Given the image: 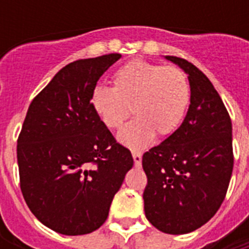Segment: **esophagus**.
Wrapping results in <instances>:
<instances>
[{"mask_svg":"<svg viewBox=\"0 0 249 249\" xmlns=\"http://www.w3.org/2000/svg\"><path fill=\"white\" fill-rule=\"evenodd\" d=\"M133 159H134V165L136 168H141L142 165V154L141 152H133Z\"/></svg>","mask_w":249,"mask_h":249,"instance_id":"1","label":"esophagus"}]
</instances>
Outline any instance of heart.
Wrapping results in <instances>:
<instances>
[{"instance_id":"b5f03b06","label":"heart","mask_w":249,"mask_h":249,"mask_svg":"<svg viewBox=\"0 0 249 249\" xmlns=\"http://www.w3.org/2000/svg\"><path fill=\"white\" fill-rule=\"evenodd\" d=\"M191 89L185 72L143 60L124 64L113 75V88L95 86L91 107L109 129L120 128L132 113L136 119L117 133L132 150L147 147L156 134H173L185 119Z\"/></svg>"}]
</instances>
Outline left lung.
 Returning a JSON list of instances; mask_svg holds the SVG:
<instances>
[{"label":"left lung","instance_id":"obj_1","mask_svg":"<svg viewBox=\"0 0 249 249\" xmlns=\"http://www.w3.org/2000/svg\"><path fill=\"white\" fill-rule=\"evenodd\" d=\"M164 58L187 75L191 98L181 126L142 158L144 213L158 230L181 235L207 224L224 201L234 165L232 126L208 77L186 59Z\"/></svg>","mask_w":249,"mask_h":249}]
</instances>
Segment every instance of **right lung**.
<instances>
[{"label":"right lung","mask_w":249,"mask_h":249,"mask_svg":"<svg viewBox=\"0 0 249 249\" xmlns=\"http://www.w3.org/2000/svg\"><path fill=\"white\" fill-rule=\"evenodd\" d=\"M120 54L63 67L29 106L18 140L24 200L41 224L84 235L105 224L115 194L133 166L91 107L98 80Z\"/></svg>","instance_id":"1"}]
</instances>
